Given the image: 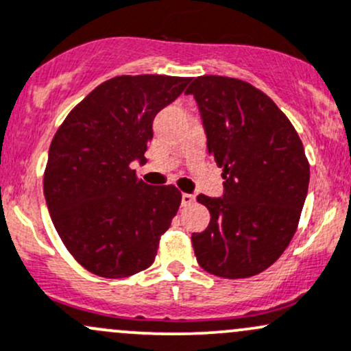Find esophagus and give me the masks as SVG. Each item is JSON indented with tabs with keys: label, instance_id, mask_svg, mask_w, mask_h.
Masks as SVG:
<instances>
[{
	"label": "esophagus",
	"instance_id": "34e87169",
	"mask_svg": "<svg viewBox=\"0 0 351 351\" xmlns=\"http://www.w3.org/2000/svg\"><path fill=\"white\" fill-rule=\"evenodd\" d=\"M195 202V195L191 193H183L182 195V205L186 206V205H191Z\"/></svg>",
	"mask_w": 351,
	"mask_h": 351
}]
</instances>
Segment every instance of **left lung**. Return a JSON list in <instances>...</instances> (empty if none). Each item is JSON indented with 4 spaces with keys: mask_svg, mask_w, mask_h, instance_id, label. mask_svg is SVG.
<instances>
[{
    "mask_svg": "<svg viewBox=\"0 0 351 351\" xmlns=\"http://www.w3.org/2000/svg\"><path fill=\"white\" fill-rule=\"evenodd\" d=\"M186 94L225 180L222 198L197 197L210 223L191 235L195 256L213 276L250 278L281 257L300 223L309 185L304 147L286 114L249 82L202 75Z\"/></svg>",
    "mask_w": 351,
    "mask_h": 351,
    "instance_id": "1",
    "label": "left lung"
}]
</instances>
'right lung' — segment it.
<instances>
[{
    "label": "right lung",
    "instance_id": "1",
    "mask_svg": "<svg viewBox=\"0 0 351 351\" xmlns=\"http://www.w3.org/2000/svg\"><path fill=\"white\" fill-rule=\"evenodd\" d=\"M190 80L114 77L70 110L55 132L43 193L64 245L92 274L128 278L154 263L182 193L173 185H146L131 165L146 163L154 116Z\"/></svg>",
    "mask_w": 351,
    "mask_h": 351
}]
</instances>
